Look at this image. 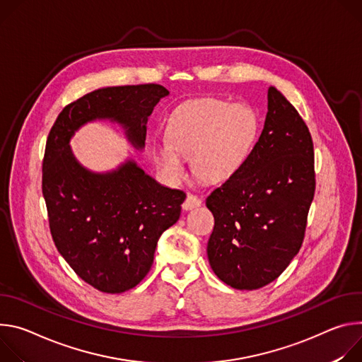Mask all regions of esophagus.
Segmentation results:
<instances>
[{"mask_svg":"<svg viewBox=\"0 0 362 362\" xmlns=\"http://www.w3.org/2000/svg\"><path fill=\"white\" fill-rule=\"evenodd\" d=\"M198 206H202V198L194 195V194H188L184 204H182V209L184 210H192V209H195Z\"/></svg>","mask_w":362,"mask_h":362,"instance_id":"obj_1","label":"esophagus"}]
</instances>
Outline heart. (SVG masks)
Instances as JSON below:
<instances>
[{
	"label": "heart",
	"instance_id": "obj_1",
	"mask_svg": "<svg viewBox=\"0 0 362 362\" xmlns=\"http://www.w3.org/2000/svg\"><path fill=\"white\" fill-rule=\"evenodd\" d=\"M257 116L246 105L199 99L181 106L170 119V141L155 148L159 168L170 178L184 174V156L204 181H223L245 163L257 134Z\"/></svg>",
	"mask_w": 362,
	"mask_h": 362
}]
</instances>
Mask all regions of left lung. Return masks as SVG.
Segmentation results:
<instances>
[{
  "label": "left lung",
  "mask_w": 362,
  "mask_h": 362,
  "mask_svg": "<svg viewBox=\"0 0 362 362\" xmlns=\"http://www.w3.org/2000/svg\"><path fill=\"white\" fill-rule=\"evenodd\" d=\"M315 185L310 132L291 102L270 86L259 141L206 199L216 220L207 255L218 279L253 291L282 274L302 247Z\"/></svg>",
  "instance_id": "obj_1"
}]
</instances>
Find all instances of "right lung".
<instances>
[{"mask_svg": "<svg viewBox=\"0 0 362 362\" xmlns=\"http://www.w3.org/2000/svg\"><path fill=\"white\" fill-rule=\"evenodd\" d=\"M168 93L156 83L98 89L66 105L47 136L42 189L53 242L74 273L105 293L142 282L158 238L180 218L185 192L158 184L131 160L92 174L77 164L69 139L89 120L109 117L142 148L148 116Z\"/></svg>", "mask_w": 362, "mask_h": 362, "instance_id": "right-lung-1", "label": "right lung"}]
</instances>
